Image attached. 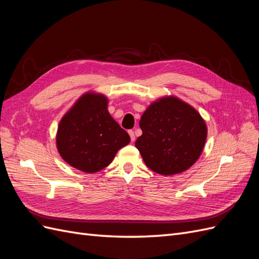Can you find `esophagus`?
Listing matches in <instances>:
<instances>
[{
    "label": "esophagus",
    "instance_id": "34e87169",
    "mask_svg": "<svg viewBox=\"0 0 259 259\" xmlns=\"http://www.w3.org/2000/svg\"><path fill=\"white\" fill-rule=\"evenodd\" d=\"M128 134H130V137H131L132 142H134V140H135V134H134V132H133V131H128Z\"/></svg>",
    "mask_w": 259,
    "mask_h": 259
}]
</instances>
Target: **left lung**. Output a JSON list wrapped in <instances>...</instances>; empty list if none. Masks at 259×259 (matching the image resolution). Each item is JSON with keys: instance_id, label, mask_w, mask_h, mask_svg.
I'll return each mask as SVG.
<instances>
[{"instance_id": "left-lung-1", "label": "left lung", "mask_w": 259, "mask_h": 259, "mask_svg": "<svg viewBox=\"0 0 259 259\" xmlns=\"http://www.w3.org/2000/svg\"><path fill=\"white\" fill-rule=\"evenodd\" d=\"M143 135L135 146L146 165L164 176L183 173L197 162L207 136L205 121L175 96L155 100L139 121Z\"/></svg>"}]
</instances>
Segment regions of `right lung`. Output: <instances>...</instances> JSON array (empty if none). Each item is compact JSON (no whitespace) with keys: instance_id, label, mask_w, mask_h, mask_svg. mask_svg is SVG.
<instances>
[{"instance_id":"add662e5","label":"right lung","mask_w":259,"mask_h":259,"mask_svg":"<svg viewBox=\"0 0 259 259\" xmlns=\"http://www.w3.org/2000/svg\"><path fill=\"white\" fill-rule=\"evenodd\" d=\"M130 142V135L109 113L108 98L94 92L85 93L62 116L56 135L61 158L89 174L108 166Z\"/></svg>"}]
</instances>
